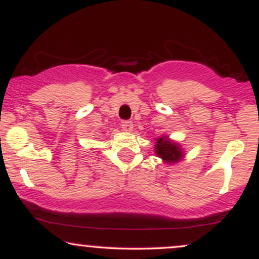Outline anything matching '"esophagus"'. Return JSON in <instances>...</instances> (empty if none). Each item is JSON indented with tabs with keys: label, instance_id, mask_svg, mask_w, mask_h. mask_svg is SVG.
<instances>
[{
	"label": "esophagus",
	"instance_id": "esophagus-1",
	"mask_svg": "<svg viewBox=\"0 0 259 259\" xmlns=\"http://www.w3.org/2000/svg\"><path fill=\"white\" fill-rule=\"evenodd\" d=\"M134 127V124L132 120H123L121 121V129L124 130V132H132Z\"/></svg>",
	"mask_w": 259,
	"mask_h": 259
}]
</instances>
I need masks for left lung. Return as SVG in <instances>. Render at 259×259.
<instances>
[{
  "mask_svg": "<svg viewBox=\"0 0 259 259\" xmlns=\"http://www.w3.org/2000/svg\"><path fill=\"white\" fill-rule=\"evenodd\" d=\"M156 153L168 163L178 162L183 157L180 147L177 144L168 141L167 138H159L157 140Z\"/></svg>",
  "mask_w": 259,
  "mask_h": 259,
  "instance_id": "obj_1",
  "label": "left lung"
}]
</instances>
